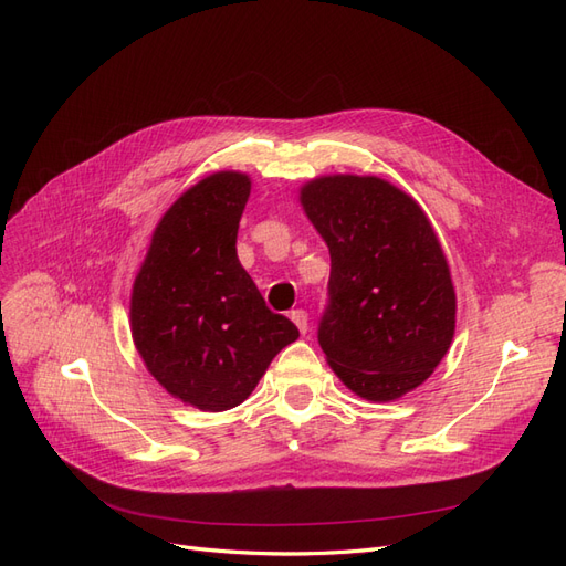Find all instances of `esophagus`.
I'll return each mask as SVG.
<instances>
[{
  "label": "esophagus",
  "mask_w": 566,
  "mask_h": 566,
  "mask_svg": "<svg viewBox=\"0 0 566 566\" xmlns=\"http://www.w3.org/2000/svg\"><path fill=\"white\" fill-rule=\"evenodd\" d=\"M290 318H293V323L297 325L300 333L306 335V331H310V316H306V312L304 310H295V312H290Z\"/></svg>",
  "instance_id": "obj_1"
}]
</instances>
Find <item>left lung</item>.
I'll return each instance as SVG.
<instances>
[{
    "instance_id": "8db88e82",
    "label": "left lung",
    "mask_w": 566,
    "mask_h": 566,
    "mask_svg": "<svg viewBox=\"0 0 566 566\" xmlns=\"http://www.w3.org/2000/svg\"><path fill=\"white\" fill-rule=\"evenodd\" d=\"M300 202L331 250L325 358L361 399L403 397L434 373L455 331V290L430 219L380 177H318Z\"/></svg>"
}]
</instances>
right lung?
Here are the masks:
<instances>
[{
  "label": "right lung",
  "mask_w": 566,
  "mask_h": 566,
  "mask_svg": "<svg viewBox=\"0 0 566 566\" xmlns=\"http://www.w3.org/2000/svg\"><path fill=\"white\" fill-rule=\"evenodd\" d=\"M250 177L214 172L181 193L153 231L132 287V337L148 373L200 410L243 403L300 337L238 262Z\"/></svg>",
  "instance_id": "add662e5"
}]
</instances>
